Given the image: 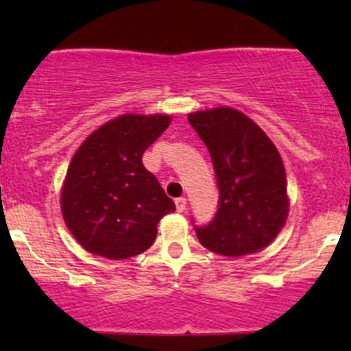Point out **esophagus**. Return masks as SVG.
<instances>
[{
    "instance_id": "1",
    "label": "esophagus",
    "mask_w": 351,
    "mask_h": 351,
    "mask_svg": "<svg viewBox=\"0 0 351 351\" xmlns=\"http://www.w3.org/2000/svg\"><path fill=\"white\" fill-rule=\"evenodd\" d=\"M175 204H176V211L178 213L186 211V198H176Z\"/></svg>"
}]
</instances>
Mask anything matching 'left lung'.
Here are the masks:
<instances>
[{
	"label": "left lung",
	"instance_id": "obj_1",
	"mask_svg": "<svg viewBox=\"0 0 351 351\" xmlns=\"http://www.w3.org/2000/svg\"><path fill=\"white\" fill-rule=\"evenodd\" d=\"M188 122L211 156L219 199L206 226H195L199 243L228 257L257 252L276 239L289 213L282 158L249 117L229 107L195 112Z\"/></svg>",
	"mask_w": 351,
	"mask_h": 351
}]
</instances>
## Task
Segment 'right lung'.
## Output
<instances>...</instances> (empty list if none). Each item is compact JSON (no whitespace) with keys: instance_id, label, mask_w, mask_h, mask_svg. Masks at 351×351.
I'll list each match as a JSON object with an SVG mask.
<instances>
[{"instance_id":"add662e5","label":"right lung","mask_w":351,"mask_h":351,"mask_svg":"<svg viewBox=\"0 0 351 351\" xmlns=\"http://www.w3.org/2000/svg\"><path fill=\"white\" fill-rule=\"evenodd\" d=\"M170 122L168 115H122L75 152L60 206L72 236L88 252L119 261L147 251L156 224L176 209L142 163L145 150Z\"/></svg>"}]
</instances>
